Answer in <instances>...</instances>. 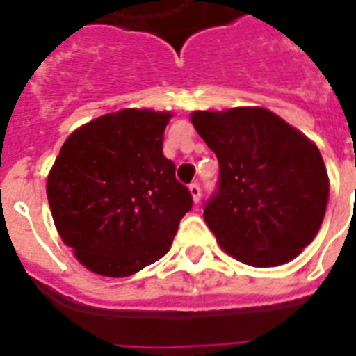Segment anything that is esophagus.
Segmentation results:
<instances>
[{
	"label": "esophagus",
	"instance_id": "34e87169",
	"mask_svg": "<svg viewBox=\"0 0 356 356\" xmlns=\"http://www.w3.org/2000/svg\"><path fill=\"white\" fill-rule=\"evenodd\" d=\"M188 190H190V194H192V197H194L195 203H200V200H201V186H200V183H192L188 186Z\"/></svg>",
	"mask_w": 356,
	"mask_h": 356
}]
</instances>
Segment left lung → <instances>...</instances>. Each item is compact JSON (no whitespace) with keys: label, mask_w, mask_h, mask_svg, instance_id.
Returning a JSON list of instances; mask_svg holds the SVG:
<instances>
[{"label":"left lung","mask_w":356,"mask_h":356,"mask_svg":"<svg viewBox=\"0 0 356 356\" xmlns=\"http://www.w3.org/2000/svg\"><path fill=\"white\" fill-rule=\"evenodd\" d=\"M190 120L220 162L203 212L220 245L257 268L296 259L320 231L329 200L316 144L268 108L195 111Z\"/></svg>","instance_id":"obj_1"}]
</instances>
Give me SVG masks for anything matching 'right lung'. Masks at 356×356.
I'll list each match as a JSON object with an SVG mask.
<instances>
[{
  "label": "right lung",
  "instance_id": "right-lung-1",
  "mask_svg": "<svg viewBox=\"0 0 356 356\" xmlns=\"http://www.w3.org/2000/svg\"><path fill=\"white\" fill-rule=\"evenodd\" d=\"M170 118L123 108L79 127L60 147L47 201L63 242L94 273L129 277L162 259L192 209L162 153Z\"/></svg>",
  "mask_w": 356,
  "mask_h": 356
}]
</instances>
